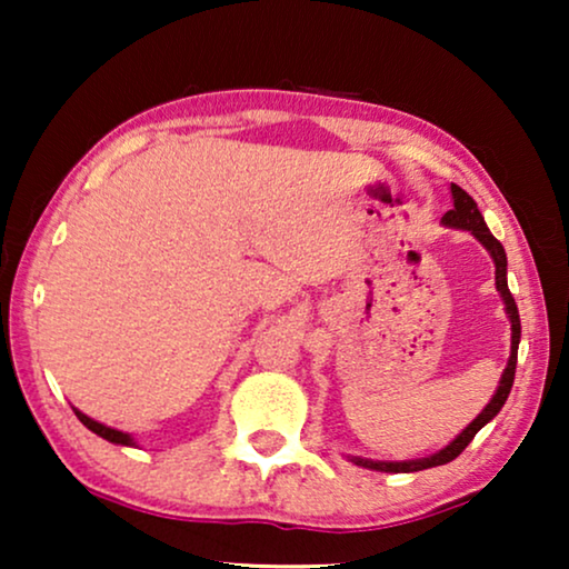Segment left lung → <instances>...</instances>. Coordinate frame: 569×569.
I'll return each mask as SVG.
<instances>
[{"label":"left lung","instance_id":"1","mask_svg":"<svg viewBox=\"0 0 569 569\" xmlns=\"http://www.w3.org/2000/svg\"><path fill=\"white\" fill-rule=\"evenodd\" d=\"M450 191H453V209H448L446 214H442V222L448 224V228H461V230H471L473 236L481 240V246L487 248L489 253H492L495 259V279H497V290H500L502 300H505V310H508L510 316V323H512V347H510V360H508V368L502 372V380H500V388H497V393L492 396V401L487 403L485 409H481V415L473 419V422L466 427V430L458 435V438L450 442L448 448H442L440 453H435L430 458H419V461H401V463H386V461H368V458H352L357 466H365V469H376V471H386V473H409V471H425V469H432V466H442V463H450L453 458H458L466 450V446L473 440V435H477L481 427H485L489 419L497 417V411L502 409V403L508 401L510 396V388H512V380H516V365H518V341H520V316H518V306L516 300H512V295L508 290V256H505V248L500 240H497L492 232H489L485 217H481L477 201H473L469 193H466L461 186H450Z\"/></svg>","mask_w":569,"mask_h":569}]
</instances>
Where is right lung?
<instances>
[{
    "label": "right lung",
    "mask_w": 569,
    "mask_h": 569,
    "mask_svg": "<svg viewBox=\"0 0 569 569\" xmlns=\"http://www.w3.org/2000/svg\"><path fill=\"white\" fill-rule=\"evenodd\" d=\"M74 415H77V419H80V422H82L84 427H88V430H92L96 435H100V438H103V440H108V442H116V446H134V440H131L127 432L111 430V427H106V425L96 422V419H90L88 415H82V411H77V409H74Z\"/></svg>",
    "instance_id": "obj_1"
}]
</instances>
